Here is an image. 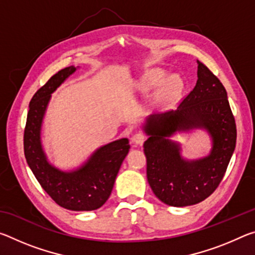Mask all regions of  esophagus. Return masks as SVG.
Returning <instances> with one entry per match:
<instances>
[{"label":"esophagus","instance_id":"1","mask_svg":"<svg viewBox=\"0 0 255 255\" xmlns=\"http://www.w3.org/2000/svg\"><path fill=\"white\" fill-rule=\"evenodd\" d=\"M146 140V135L143 132H136L135 135L132 136L131 138V143L133 144V146H140L143 145L144 141Z\"/></svg>","mask_w":255,"mask_h":255}]
</instances>
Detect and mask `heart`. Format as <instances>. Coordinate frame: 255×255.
I'll use <instances>...</instances> for the list:
<instances>
[{
  "instance_id": "1",
  "label": "heart",
  "mask_w": 255,
  "mask_h": 255,
  "mask_svg": "<svg viewBox=\"0 0 255 255\" xmlns=\"http://www.w3.org/2000/svg\"><path fill=\"white\" fill-rule=\"evenodd\" d=\"M141 86L145 89L161 88V98L167 105L173 103L180 98L183 90V82L178 75L167 76V73L162 70L149 72L141 81Z\"/></svg>"
}]
</instances>
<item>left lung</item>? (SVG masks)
I'll return each instance as SVG.
<instances>
[{"instance_id":"obj_1","label":"left lung","mask_w":255,"mask_h":255,"mask_svg":"<svg viewBox=\"0 0 255 255\" xmlns=\"http://www.w3.org/2000/svg\"><path fill=\"white\" fill-rule=\"evenodd\" d=\"M196 86L176 110L146 119L144 143L147 181L154 195L173 207L196 205L213 193L224 178L236 144V124L222 82L199 60ZM206 128L213 147L208 157L188 161L169 137L176 131Z\"/></svg>"}]
</instances>
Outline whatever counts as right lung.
Here are the masks:
<instances>
[{
	"instance_id": "add662e5",
	"label": "right lung",
	"mask_w": 255,
	"mask_h": 255,
	"mask_svg": "<svg viewBox=\"0 0 255 255\" xmlns=\"http://www.w3.org/2000/svg\"><path fill=\"white\" fill-rule=\"evenodd\" d=\"M76 71L70 66L60 70L34 93L29 105L23 135L24 156L42 189L56 204L74 211L100 208L110 197L122 163L129 152L127 138L98 148L79 169L60 171L47 161L40 132L42 119L53 93Z\"/></svg>"
}]
</instances>
